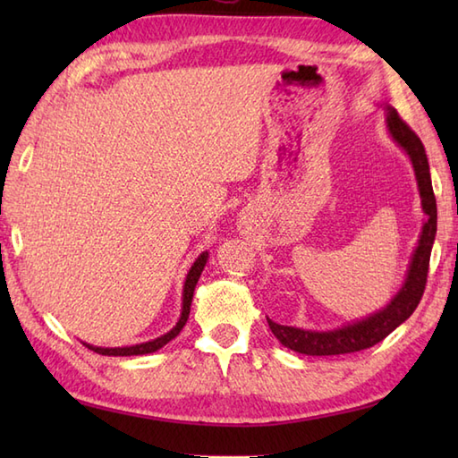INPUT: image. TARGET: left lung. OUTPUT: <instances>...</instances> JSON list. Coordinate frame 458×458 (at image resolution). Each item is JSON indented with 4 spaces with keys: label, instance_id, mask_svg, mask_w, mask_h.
<instances>
[{
    "label": "left lung",
    "instance_id": "8db88e82",
    "mask_svg": "<svg viewBox=\"0 0 458 458\" xmlns=\"http://www.w3.org/2000/svg\"><path fill=\"white\" fill-rule=\"evenodd\" d=\"M387 110V131H390L392 140L400 145V148L410 155L417 187L421 194V207L427 214V220L423 224L420 242L413 251L410 269H407V277L403 287L397 291V295L387 303L382 310L369 315L362 320H354L335 330H305L297 327H285L277 325L274 320L267 318L271 333L276 335L281 344L295 350L299 354L307 356H336V354H350L358 352L374 346L405 323L407 318L413 315V310L420 305L423 297L427 274H429V258L431 248L437 234V202L433 194L431 184V173H429V161H427V153L421 140L417 138L415 131L407 125L397 112L390 106Z\"/></svg>",
    "mask_w": 458,
    "mask_h": 458
}]
</instances>
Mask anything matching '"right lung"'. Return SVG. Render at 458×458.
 I'll list each match as a JSON object with an SVG mask.
<instances>
[{"instance_id":"right-lung-1","label":"right lung","mask_w":458,"mask_h":458,"mask_svg":"<svg viewBox=\"0 0 458 458\" xmlns=\"http://www.w3.org/2000/svg\"><path fill=\"white\" fill-rule=\"evenodd\" d=\"M207 259H208V251H202V254L194 261L192 267L189 269L187 279H184V287H182V310H181V318L179 323L174 325L167 335H163L155 340H149V343H143V344H135V346H123V348H100V346H92V344H86L94 352H98L102 356H140V354H151L155 350L163 348L167 343L177 336L182 327L187 325V318L191 313V303H192V293H194V287L199 284V277L202 274L204 266H207Z\"/></svg>"}]
</instances>
